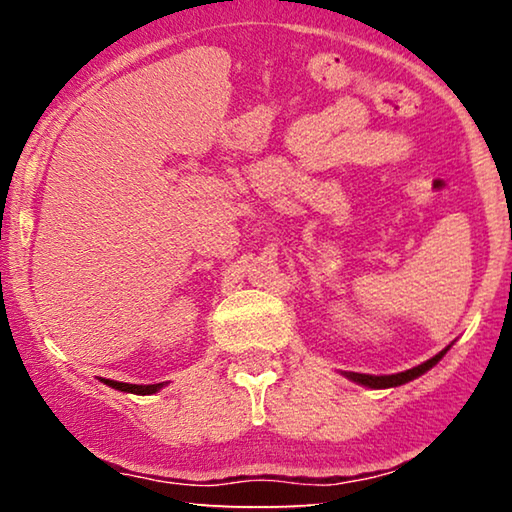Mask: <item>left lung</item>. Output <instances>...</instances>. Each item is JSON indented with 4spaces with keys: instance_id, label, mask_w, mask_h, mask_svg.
<instances>
[{
    "instance_id": "obj_1",
    "label": "left lung",
    "mask_w": 512,
    "mask_h": 512,
    "mask_svg": "<svg viewBox=\"0 0 512 512\" xmlns=\"http://www.w3.org/2000/svg\"><path fill=\"white\" fill-rule=\"evenodd\" d=\"M449 350V345L443 350L438 352L436 357H431L429 361L420 363V366H415L411 370H404V372H397V375H363V372H343V377H348L350 381H357L361 386H368V388H393V386H402L406 381H411L415 377L424 375V372L431 370L436 363L445 357V352Z\"/></svg>"
}]
</instances>
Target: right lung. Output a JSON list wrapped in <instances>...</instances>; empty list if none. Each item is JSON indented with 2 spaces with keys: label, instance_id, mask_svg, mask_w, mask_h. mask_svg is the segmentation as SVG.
<instances>
[{
  "label": "right lung",
  "instance_id": "obj_1",
  "mask_svg": "<svg viewBox=\"0 0 512 512\" xmlns=\"http://www.w3.org/2000/svg\"><path fill=\"white\" fill-rule=\"evenodd\" d=\"M103 384L115 388V391H124V393H133V395H153L158 393L160 388L167 384V381H162V384H149V386H142V384H124V381H115V379H101Z\"/></svg>",
  "mask_w": 512,
  "mask_h": 512
}]
</instances>
